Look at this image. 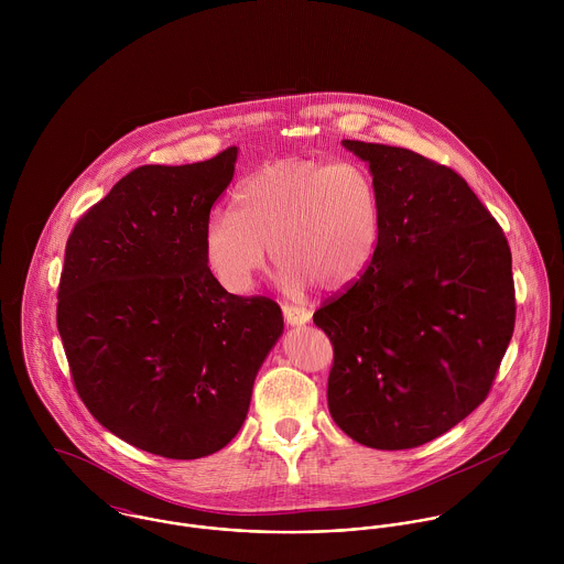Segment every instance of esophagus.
<instances>
[{"label": "esophagus", "mask_w": 564, "mask_h": 564, "mask_svg": "<svg viewBox=\"0 0 564 564\" xmlns=\"http://www.w3.org/2000/svg\"><path fill=\"white\" fill-rule=\"evenodd\" d=\"M282 313H284V319H286L289 325H304V323L311 322V311L304 308V306L284 304Z\"/></svg>", "instance_id": "esophagus-1"}]
</instances>
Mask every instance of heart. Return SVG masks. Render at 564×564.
Returning <instances> with one entry per match:
<instances>
[{"label": "heart", "instance_id": "obj_1", "mask_svg": "<svg viewBox=\"0 0 564 564\" xmlns=\"http://www.w3.org/2000/svg\"><path fill=\"white\" fill-rule=\"evenodd\" d=\"M382 230V199L358 162L289 159L245 177L232 213L215 210L204 226V264L232 295L253 289L269 260L289 293L315 282L327 291L356 284L371 267Z\"/></svg>", "mask_w": 564, "mask_h": 564}]
</instances>
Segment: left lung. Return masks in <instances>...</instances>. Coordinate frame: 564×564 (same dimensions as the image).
Masks as SVG:
<instances>
[{"mask_svg": "<svg viewBox=\"0 0 564 564\" xmlns=\"http://www.w3.org/2000/svg\"><path fill=\"white\" fill-rule=\"evenodd\" d=\"M382 199L365 275L313 315L334 362L327 408L373 449H412L486 400L514 329L512 256L499 224L449 166L382 143L343 141Z\"/></svg>", "mask_w": 564, "mask_h": 564, "instance_id": "1", "label": "left lung"}]
</instances>
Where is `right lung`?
I'll return each instance as SVG.
<instances>
[{"label": "right lung", "instance_id": "1", "mask_svg": "<svg viewBox=\"0 0 564 564\" xmlns=\"http://www.w3.org/2000/svg\"><path fill=\"white\" fill-rule=\"evenodd\" d=\"M237 154L130 171L65 249L56 323L74 387L106 430L162 458H202L237 436L284 329L273 300L224 291L204 264Z\"/></svg>", "mask_w": 564, "mask_h": 564}]
</instances>
